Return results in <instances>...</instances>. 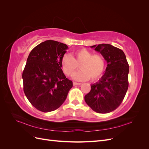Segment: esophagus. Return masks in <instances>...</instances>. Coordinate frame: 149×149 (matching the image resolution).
I'll return each instance as SVG.
<instances>
[{
	"label": "esophagus",
	"mask_w": 149,
	"mask_h": 149,
	"mask_svg": "<svg viewBox=\"0 0 149 149\" xmlns=\"http://www.w3.org/2000/svg\"><path fill=\"white\" fill-rule=\"evenodd\" d=\"M81 83H76V82H73V85L74 86H76V85H81Z\"/></svg>",
	"instance_id": "1"
}]
</instances>
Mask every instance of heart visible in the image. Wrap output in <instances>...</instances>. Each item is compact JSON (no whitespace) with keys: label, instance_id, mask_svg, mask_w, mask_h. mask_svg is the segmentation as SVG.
I'll return each instance as SVG.
<instances>
[{"label":"heart","instance_id":"b5f03b06","mask_svg":"<svg viewBox=\"0 0 149 149\" xmlns=\"http://www.w3.org/2000/svg\"><path fill=\"white\" fill-rule=\"evenodd\" d=\"M61 66L64 73L71 76L79 65L80 70L74 73L72 78L78 81H91L100 78L105 69V60L101 54H94L85 48L76 51L73 55L65 54L62 57Z\"/></svg>","mask_w":149,"mask_h":149}]
</instances>
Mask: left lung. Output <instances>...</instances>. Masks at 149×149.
<instances>
[{
	"label": "left lung",
	"mask_w": 149,
	"mask_h": 149,
	"mask_svg": "<svg viewBox=\"0 0 149 149\" xmlns=\"http://www.w3.org/2000/svg\"><path fill=\"white\" fill-rule=\"evenodd\" d=\"M91 48L101 54L107 65L101 79L91 85L84 100L97 113H109L119 106L127 93L129 64L123 51L110 44L95 45Z\"/></svg>",
	"instance_id": "1"
}]
</instances>
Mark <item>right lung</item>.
Here are the masks:
<instances>
[{
	"label": "right lung",
	"instance_id": "add662e5",
	"mask_svg": "<svg viewBox=\"0 0 149 149\" xmlns=\"http://www.w3.org/2000/svg\"><path fill=\"white\" fill-rule=\"evenodd\" d=\"M66 44L47 40L30 53L22 73L26 97L36 109L48 112L59 108L66 100L72 81L61 69V58Z\"/></svg>",
	"mask_w": 149,
	"mask_h": 149
}]
</instances>
